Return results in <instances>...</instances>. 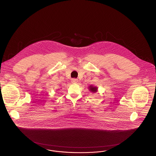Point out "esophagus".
<instances>
[{
	"instance_id": "esophagus-1",
	"label": "esophagus",
	"mask_w": 156,
	"mask_h": 156,
	"mask_svg": "<svg viewBox=\"0 0 156 156\" xmlns=\"http://www.w3.org/2000/svg\"><path fill=\"white\" fill-rule=\"evenodd\" d=\"M78 81V79H76V78H73L72 80H71V82H73V83H77Z\"/></svg>"
}]
</instances>
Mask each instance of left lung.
Returning <instances> with one entry per match:
<instances>
[{"label":"left lung","mask_w":156,"mask_h":156,"mask_svg":"<svg viewBox=\"0 0 156 156\" xmlns=\"http://www.w3.org/2000/svg\"><path fill=\"white\" fill-rule=\"evenodd\" d=\"M89 89L91 92H95L97 91V87H94L92 86H90L89 87Z\"/></svg>","instance_id":"8db88e82"}]
</instances>
